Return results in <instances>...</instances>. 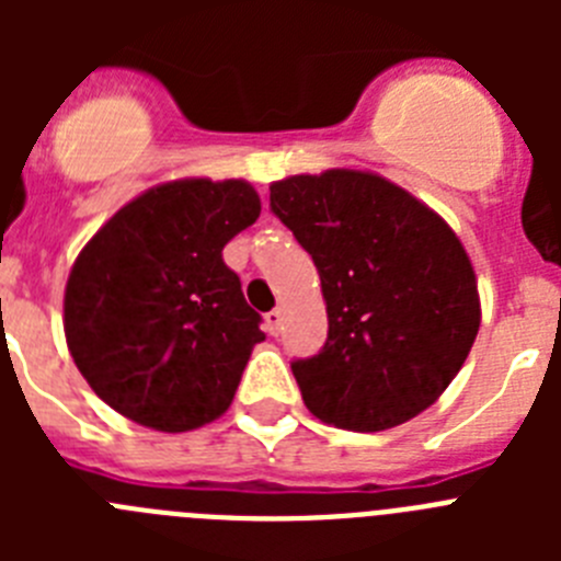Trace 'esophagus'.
<instances>
[{"instance_id":"esophagus-1","label":"esophagus","mask_w":561,"mask_h":561,"mask_svg":"<svg viewBox=\"0 0 561 561\" xmlns=\"http://www.w3.org/2000/svg\"><path fill=\"white\" fill-rule=\"evenodd\" d=\"M280 323H284V311L272 309L270 314H266V331H270L272 336H277L280 334Z\"/></svg>"}]
</instances>
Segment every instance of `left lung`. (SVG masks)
<instances>
[{
    "mask_svg": "<svg viewBox=\"0 0 561 561\" xmlns=\"http://www.w3.org/2000/svg\"><path fill=\"white\" fill-rule=\"evenodd\" d=\"M270 207L314 261L329 311L323 351L291 362L309 413L354 433L424 413L480 329L478 277L453 227L351 168L272 182Z\"/></svg>",
    "mask_w": 561,
    "mask_h": 561,
    "instance_id": "obj_1",
    "label": "left lung"
}]
</instances>
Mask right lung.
<instances>
[{
  "mask_svg": "<svg viewBox=\"0 0 561 561\" xmlns=\"http://www.w3.org/2000/svg\"><path fill=\"white\" fill-rule=\"evenodd\" d=\"M257 216L250 182L176 180L89 238L64 291V334L108 408L160 433L230 408L264 331L221 250Z\"/></svg>",
  "mask_w": 561,
  "mask_h": 561,
  "instance_id": "1",
  "label": "right lung"
}]
</instances>
